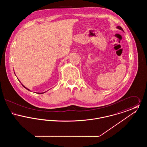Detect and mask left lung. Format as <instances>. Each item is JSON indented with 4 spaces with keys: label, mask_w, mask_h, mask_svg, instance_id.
I'll return each instance as SVG.
<instances>
[{
    "label": "left lung",
    "mask_w": 147,
    "mask_h": 147,
    "mask_svg": "<svg viewBox=\"0 0 147 147\" xmlns=\"http://www.w3.org/2000/svg\"><path fill=\"white\" fill-rule=\"evenodd\" d=\"M117 28H119V30H122V31H123V29H122V28L121 26H117Z\"/></svg>",
    "instance_id": "8db88e82"
}]
</instances>
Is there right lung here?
<instances>
[{
	"label": "right lung",
	"instance_id": "obj_1",
	"mask_svg": "<svg viewBox=\"0 0 147 147\" xmlns=\"http://www.w3.org/2000/svg\"><path fill=\"white\" fill-rule=\"evenodd\" d=\"M22 86H24V88H25V89H26L27 90H29V91H30V90H29V89H28V88H26L25 86H24V85H23L22 84ZM45 92H37V94H43V93H45Z\"/></svg>",
	"mask_w": 147,
	"mask_h": 147
}]
</instances>
